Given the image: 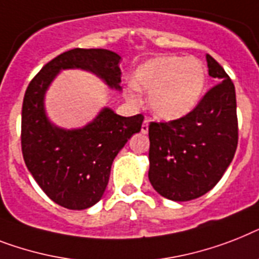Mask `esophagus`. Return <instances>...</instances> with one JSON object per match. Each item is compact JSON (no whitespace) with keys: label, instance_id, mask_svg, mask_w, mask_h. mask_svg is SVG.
<instances>
[{"label":"esophagus","instance_id":"esophagus-1","mask_svg":"<svg viewBox=\"0 0 259 259\" xmlns=\"http://www.w3.org/2000/svg\"><path fill=\"white\" fill-rule=\"evenodd\" d=\"M149 122H150V119H145L144 123H142V126H141V133L146 134L149 132Z\"/></svg>","mask_w":259,"mask_h":259}]
</instances>
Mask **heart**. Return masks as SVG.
I'll return each instance as SVG.
<instances>
[{
	"mask_svg": "<svg viewBox=\"0 0 259 259\" xmlns=\"http://www.w3.org/2000/svg\"><path fill=\"white\" fill-rule=\"evenodd\" d=\"M205 83V66L198 58L159 56L138 66L133 83L127 85L123 94L129 102L138 104L140 92H146L153 114L163 121H174L197 108Z\"/></svg>",
	"mask_w": 259,
	"mask_h": 259,
	"instance_id": "1",
	"label": "heart"
}]
</instances>
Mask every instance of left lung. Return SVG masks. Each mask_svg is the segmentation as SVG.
Masks as SVG:
<instances>
[{"label": "left lung", "mask_w": 259, "mask_h": 259, "mask_svg": "<svg viewBox=\"0 0 259 259\" xmlns=\"http://www.w3.org/2000/svg\"><path fill=\"white\" fill-rule=\"evenodd\" d=\"M213 86L184 118L149 125V181L157 193L184 202L206 194L234 158L238 119L234 83L206 54Z\"/></svg>", "instance_id": "8db88e82"}]
</instances>
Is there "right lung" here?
Returning <instances> with one entry per match:
<instances>
[{
    "mask_svg": "<svg viewBox=\"0 0 259 259\" xmlns=\"http://www.w3.org/2000/svg\"><path fill=\"white\" fill-rule=\"evenodd\" d=\"M119 61L118 54L106 49H71L48 62L25 92L21 119L24 161L45 194L66 209H88L102 198L111 163L130 137L140 132L144 115L122 117L104 108L81 129H62L46 115V90L65 69L92 71L109 88L121 90Z\"/></svg>",
    "mask_w": 259,
    "mask_h": 259,
    "instance_id": "1",
    "label": "right lung"
}]
</instances>
